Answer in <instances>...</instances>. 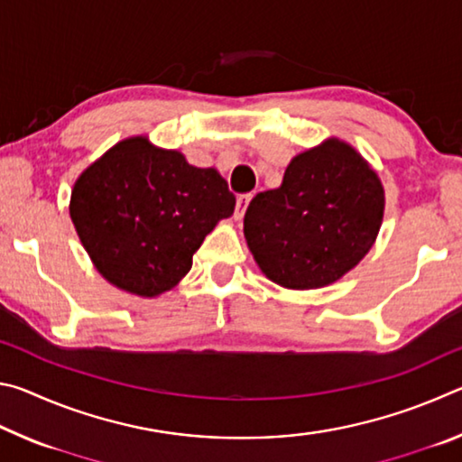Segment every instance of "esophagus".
<instances>
[{"instance_id":"34e87169","label":"esophagus","mask_w":462,"mask_h":462,"mask_svg":"<svg viewBox=\"0 0 462 462\" xmlns=\"http://www.w3.org/2000/svg\"><path fill=\"white\" fill-rule=\"evenodd\" d=\"M250 199H253V193H242V195H238V199H236V212H234V217H236V220H242V216H245Z\"/></svg>"}]
</instances>
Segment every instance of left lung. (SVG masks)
<instances>
[{
	"label": "left lung",
	"instance_id": "1",
	"mask_svg": "<svg viewBox=\"0 0 462 462\" xmlns=\"http://www.w3.org/2000/svg\"><path fill=\"white\" fill-rule=\"evenodd\" d=\"M383 187L355 148L328 140L289 162L279 189L256 193L245 236L261 271L289 289L334 283L369 253Z\"/></svg>",
	"mask_w": 462,
	"mask_h": 462
}]
</instances>
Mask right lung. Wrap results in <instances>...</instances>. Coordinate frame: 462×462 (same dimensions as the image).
I'll use <instances>...</instances> for the list:
<instances>
[{
  "instance_id": "obj_1",
  "label": "right lung",
  "mask_w": 462,
  "mask_h": 462,
  "mask_svg": "<svg viewBox=\"0 0 462 462\" xmlns=\"http://www.w3.org/2000/svg\"><path fill=\"white\" fill-rule=\"evenodd\" d=\"M234 206L216 169L130 138L77 179L71 220L109 283L152 297L189 273L195 250Z\"/></svg>"
}]
</instances>
